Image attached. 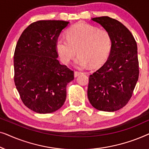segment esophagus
<instances>
[{"label": "esophagus", "mask_w": 149, "mask_h": 149, "mask_svg": "<svg viewBox=\"0 0 149 149\" xmlns=\"http://www.w3.org/2000/svg\"><path fill=\"white\" fill-rule=\"evenodd\" d=\"M74 74V77H78L79 75H80V74H82V72H79V71H75Z\"/></svg>", "instance_id": "esophagus-1"}]
</instances>
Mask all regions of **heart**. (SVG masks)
<instances>
[{
    "instance_id": "heart-1",
    "label": "heart",
    "mask_w": 149,
    "mask_h": 149,
    "mask_svg": "<svg viewBox=\"0 0 149 149\" xmlns=\"http://www.w3.org/2000/svg\"><path fill=\"white\" fill-rule=\"evenodd\" d=\"M112 39L109 32L88 24L79 22L67 32V38L56 40V49L62 62L68 64L77 54L75 64L79 68L89 65L101 66L107 60L111 49Z\"/></svg>"
}]
</instances>
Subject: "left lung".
I'll list each match as a JSON object with an SVG mask.
<instances>
[{
  "mask_svg": "<svg viewBox=\"0 0 149 149\" xmlns=\"http://www.w3.org/2000/svg\"><path fill=\"white\" fill-rule=\"evenodd\" d=\"M109 32L111 49L104 64L89 76L87 96L99 111L114 112L127 104L139 77L137 44L123 24L108 16L94 17Z\"/></svg>",
  "mask_w": 149,
  "mask_h": 149,
  "instance_id": "left-lung-1",
  "label": "left lung"
}]
</instances>
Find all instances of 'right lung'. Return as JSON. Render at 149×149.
Listing matches in <instances>:
<instances>
[{
    "mask_svg": "<svg viewBox=\"0 0 149 149\" xmlns=\"http://www.w3.org/2000/svg\"><path fill=\"white\" fill-rule=\"evenodd\" d=\"M69 22L40 20L28 26L14 53V81L26 107L37 113H54L66 98L74 72L60 64L56 40Z\"/></svg>",
    "mask_w": 149,
    "mask_h": 149,
    "instance_id": "obj_1",
    "label": "right lung"
}]
</instances>
